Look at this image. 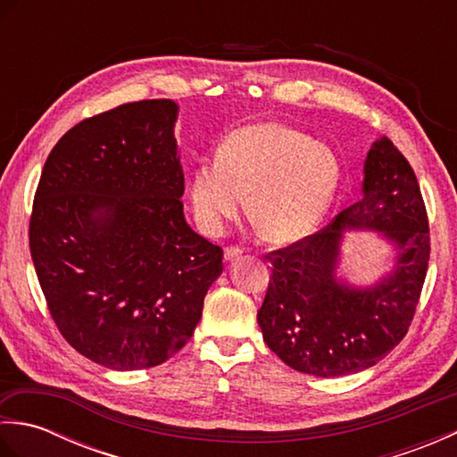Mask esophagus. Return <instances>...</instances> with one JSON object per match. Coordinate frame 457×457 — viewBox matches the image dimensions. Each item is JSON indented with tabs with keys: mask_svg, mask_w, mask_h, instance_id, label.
<instances>
[{
	"mask_svg": "<svg viewBox=\"0 0 457 457\" xmlns=\"http://www.w3.org/2000/svg\"><path fill=\"white\" fill-rule=\"evenodd\" d=\"M241 255H244V249L236 247V245H229V247H226V251H223V257H226V261H236Z\"/></svg>",
	"mask_w": 457,
	"mask_h": 457,
	"instance_id": "esophagus-1",
	"label": "esophagus"
}]
</instances>
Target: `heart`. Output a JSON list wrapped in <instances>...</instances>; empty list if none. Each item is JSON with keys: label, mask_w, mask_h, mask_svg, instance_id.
<instances>
[{"label": "heart", "mask_w": 457, "mask_h": 457, "mask_svg": "<svg viewBox=\"0 0 457 457\" xmlns=\"http://www.w3.org/2000/svg\"><path fill=\"white\" fill-rule=\"evenodd\" d=\"M342 184V161L326 143L285 123L261 121L228 135L218 157L192 172L190 204L206 234L218 236L245 206L267 239L285 244L324 220Z\"/></svg>", "instance_id": "1"}]
</instances>
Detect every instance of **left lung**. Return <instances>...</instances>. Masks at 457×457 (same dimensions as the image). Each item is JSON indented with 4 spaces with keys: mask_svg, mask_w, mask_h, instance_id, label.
Wrapping results in <instances>:
<instances>
[{
    "mask_svg": "<svg viewBox=\"0 0 457 457\" xmlns=\"http://www.w3.org/2000/svg\"><path fill=\"white\" fill-rule=\"evenodd\" d=\"M345 228H375L397 247L394 273L375 287L335 278ZM270 280L257 322L265 344L300 373L352 375L375 365L411 328L430 261L428 213L419 180L389 137L365 161L363 196L332 223L267 253Z\"/></svg>",
    "mask_w": 457,
    "mask_h": 457,
    "instance_id": "1",
    "label": "left lung"
}]
</instances>
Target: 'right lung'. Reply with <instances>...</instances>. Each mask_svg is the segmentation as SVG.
Instances as JSON below:
<instances>
[{
    "label": "right lung",
    "instance_id": "right-lung-1",
    "mask_svg": "<svg viewBox=\"0 0 457 457\" xmlns=\"http://www.w3.org/2000/svg\"><path fill=\"white\" fill-rule=\"evenodd\" d=\"M177 112L141 100L82 120L35 192L29 247L48 312L76 352L115 371L187 345L223 270L221 247L184 220Z\"/></svg>",
    "mask_w": 457,
    "mask_h": 457
}]
</instances>
